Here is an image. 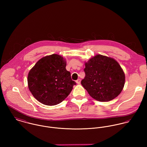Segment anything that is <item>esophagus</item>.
<instances>
[{"instance_id":"1","label":"esophagus","mask_w":147,"mask_h":147,"mask_svg":"<svg viewBox=\"0 0 147 147\" xmlns=\"http://www.w3.org/2000/svg\"><path fill=\"white\" fill-rule=\"evenodd\" d=\"M76 82L78 84H80V82H81V80L80 79H78L77 80H76Z\"/></svg>"}]
</instances>
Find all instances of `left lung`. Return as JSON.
I'll use <instances>...</instances> for the list:
<instances>
[{"label":"left lung","instance_id":"obj_1","mask_svg":"<svg viewBox=\"0 0 147 147\" xmlns=\"http://www.w3.org/2000/svg\"><path fill=\"white\" fill-rule=\"evenodd\" d=\"M85 76L81 84L94 99L109 101L122 92L125 75L115 60L102 55H96L85 63Z\"/></svg>","mask_w":147,"mask_h":147}]
</instances>
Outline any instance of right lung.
Instances as JSON below:
<instances>
[{"mask_svg":"<svg viewBox=\"0 0 147 147\" xmlns=\"http://www.w3.org/2000/svg\"><path fill=\"white\" fill-rule=\"evenodd\" d=\"M66 62L58 54H52L40 59L28 76L29 90L41 103L57 105L69 95L75 82L67 71Z\"/></svg>","mask_w":147,"mask_h":147,"instance_id":"obj_1","label":"right lung"}]
</instances>
